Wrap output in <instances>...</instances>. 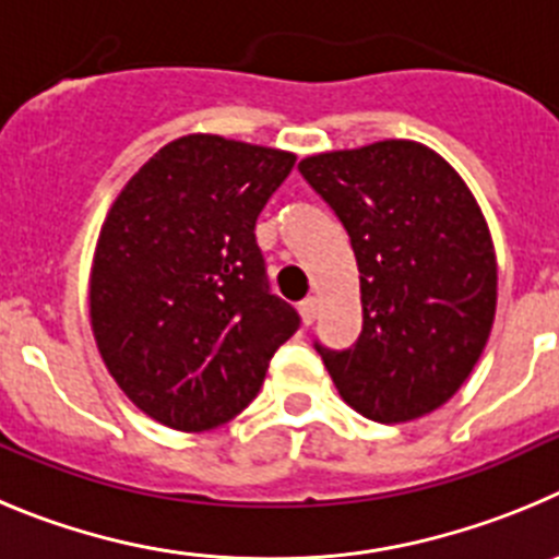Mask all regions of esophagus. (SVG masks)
<instances>
[{"label":"esophagus","instance_id":"obj_1","mask_svg":"<svg viewBox=\"0 0 559 559\" xmlns=\"http://www.w3.org/2000/svg\"><path fill=\"white\" fill-rule=\"evenodd\" d=\"M298 311H300V320H304V325L314 323V320H317V298L300 300Z\"/></svg>","mask_w":559,"mask_h":559}]
</instances>
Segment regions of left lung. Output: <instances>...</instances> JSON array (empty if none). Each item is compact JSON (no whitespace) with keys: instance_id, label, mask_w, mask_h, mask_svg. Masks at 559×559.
<instances>
[{"instance_id":"obj_1","label":"left lung","mask_w":559,"mask_h":559,"mask_svg":"<svg viewBox=\"0 0 559 559\" xmlns=\"http://www.w3.org/2000/svg\"><path fill=\"white\" fill-rule=\"evenodd\" d=\"M298 169L359 264V340L317 354L359 415H429L465 384L496 317L499 270L479 203L449 160L406 139L309 155Z\"/></svg>"}]
</instances>
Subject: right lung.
I'll list each match as a JSON object with an SVG mask.
<instances>
[{"mask_svg": "<svg viewBox=\"0 0 559 559\" xmlns=\"http://www.w3.org/2000/svg\"><path fill=\"white\" fill-rule=\"evenodd\" d=\"M292 167L284 150L180 135L110 205L88 281L94 340L124 395L169 429L228 424L298 331L253 234Z\"/></svg>", "mask_w": 559, "mask_h": 559, "instance_id": "1", "label": "right lung"}]
</instances>
